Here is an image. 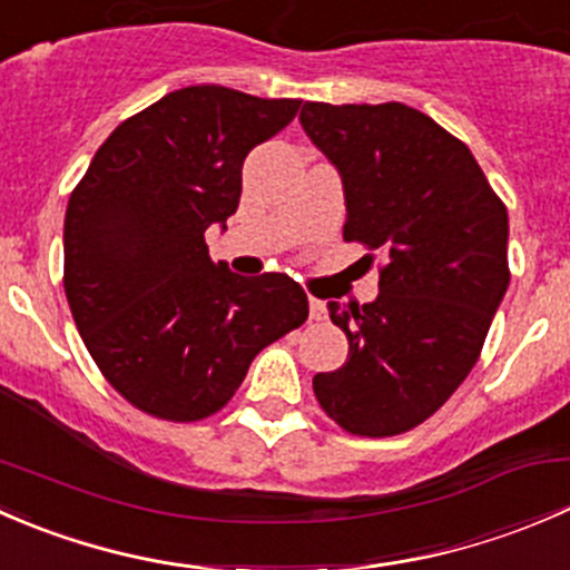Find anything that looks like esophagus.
Here are the masks:
<instances>
[{
    "label": "esophagus",
    "mask_w": 570,
    "mask_h": 570,
    "mask_svg": "<svg viewBox=\"0 0 570 570\" xmlns=\"http://www.w3.org/2000/svg\"><path fill=\"white\" fill-rule=\"evenodd\" d=\"M308 314H312V320H325L327 314L325 303L317 301V297H312V301H308Z\"/></svg>",
    "instance_id": "34e87169"
}]
</instances>
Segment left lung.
I'll return each mask as SVG.
<instances>
[{
    "instance_id": "1",
    "label": "left lung",
    "mask_w": 570,
    "mask_h": 570,
    "mask_svg": "<svg viewBox=\"0 0 570 570\" xmlns=\"http://www.w3.org/2000/svg\"><path fill=\"white\" fill-rule=\"evenodd\" d=\"M301 124L338 168L344 243L383 256L375 303H327L350 355L314 375L342 430L386 439L465 381L510 284L508 209L463 140L419 109L306 101Z\"/></svg>"
}]
</instances>
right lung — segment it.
Masks as SVG:
<instances>
[{
	"label": "right lung",
	"instance_id": "1",
	"mask_svg": "<svg viewBox=\"0 0 570 570\" xmlns=\"http://www.w3.org/2000/svg\"><path fill=\"white\" fill-rule=\"evenodd\" d=\"M301 99L193 85L126 118L101 142L66 209L68 306L109 386L165 422L228 405L256 353L301 327L308 297L284 273L243 278L212 262L243 163Z\"/></svg>",
	"mask_w": 570,
	"mask_h": 570
}]
</instances>
